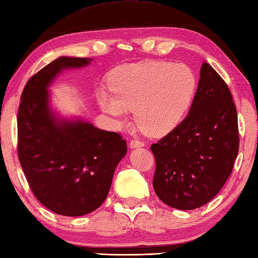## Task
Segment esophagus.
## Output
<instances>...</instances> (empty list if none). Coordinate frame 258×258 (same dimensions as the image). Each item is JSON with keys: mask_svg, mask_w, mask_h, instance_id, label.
<instances>
[{"mask_svg": "<svg viewBox=\"0 0 258 258\" xmlns=\"http://www.w3.org/2000/svg\"><path fill=\"white\" fill-rule=\"evenodd\" d=\"M144 143L140 142V140H137V139H133L130 140V148H138V147H144Z\"/></svg>", "mask_w": 258, "mask_h": 258, "instance_id": "esophagus-1", "label": "esophagus"}]
</instances>
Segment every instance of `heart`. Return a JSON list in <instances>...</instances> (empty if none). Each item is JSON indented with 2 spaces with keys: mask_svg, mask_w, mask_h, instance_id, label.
Returning a JSON list of instances; mask_svg holds the SVG:
<instances>
[{
  "mask_svg": "<svg viewBox=\"0 0 258 258\" xmlns=\"http://www.w3.org/2000/svg\"><path fill=\"white\" fill-rule=\"evenodd\" d=\"M109 85L111 91L102 90L98 95L105 113L123 124L134 110L146 134L163 136L183 120L196 93L197 80L185 65L146 60L118 67Z\"/></svg>",
  "mask_w": 258,
  "mask_h": 258,
  "instance_id": "obj_1",
  "label": "heart"
}]
</instances>
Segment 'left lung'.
<instances>
[{"label":"left lung","mask_w":258,"mask_h":258,"mask_svg":"<svg viewBox=\"0 0 258 258\" xmlns=\"http://www.w3.org/2000/svg\"><path fill=\"white\" fill-rule=\"evenodd\" d=\"M150 149L155 192L178 210L205 206L230 176L239 149L237 111L229 87L208 62L186 118Z\"/></svg>","instance_id":"8db88e82"}]
</instances>
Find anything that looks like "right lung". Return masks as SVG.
Here are the masks:
<instances>
[{"instance_id": "add662e5", "label": "right lung", "mask_w": 258, "mask_h": 258, "mask_svg": "<svg viewBox=\"0 0 258 258\" xmlns=\"http://www.w3.org/2000/svg\"><path fill=\"white\" fill-rule=\"evenodd\" d=\"M92 59L59 57L24 86L18 111V157L38 201L57 215L84 216L108 197L114 169L127 154L121 135L81 119H59L48 86L62 70Z\"/></svg>"}]
</instances>
